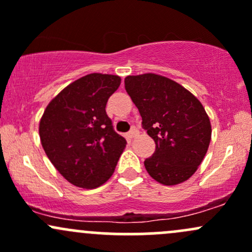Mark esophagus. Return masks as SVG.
Returning a JSON list of instances; mask_svg holds the SVG:
<instances>
[{
    "instance_id": "esophagus-1",
    "label": "esophagus",
    "mask_w": 252,
    "mask_h": 252,
    "mask_svg": "<svg viewBox=\"0 0 252 252\" xmlns=\"http://www.w3.org/2000/svg\"><path fill=\"white\" fill-rule=\"evenodd\" d=\"M127 136H128L129 139H132V138L137 137L138 136V129L136 128V127H132V129L128 132V134H127Z\"/></svg>"
}]
</instances>
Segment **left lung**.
I'll use <instances>...</instances> for the list:
<instances>
[{
  "mask_svg": "<svg viewBox=\"0 0 252 252\" xmlns=\"http://www.w3.org/2000/svg\"><path fill=\"white\" fill-rule=\"evenodd\" d=\"M125 89L139 110L143 128L156 144L155 153L144 161L149 175L168 186L188 180L212 139L204 107L180 84L154 73L128 75Z\"/></svg>",
  "mask_w": 252,
  "mask_h": 252,
  "instance_id": "8db88e82",
  "label": "left lung"
}]
</instances>
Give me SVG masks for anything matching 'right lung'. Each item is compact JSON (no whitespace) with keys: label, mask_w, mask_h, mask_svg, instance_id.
<instances>
[{"label":"right lung","mask_w":252,"mask_h":252,"mask_svg":"<svg viewBox=\"0 0 252 252\" xmlns=\"http://www.w3.org/2000/svg\"><path fill=\"white\" fill-rule=\"evenodd\" d=\"M119 75L91 73L63 89L47 105L39 137L48 158L78 188L96 189L114 173L126 139L105 113L118 90Z\"/></svg>","instance_id":"right-lung-1"}]
</instances>
